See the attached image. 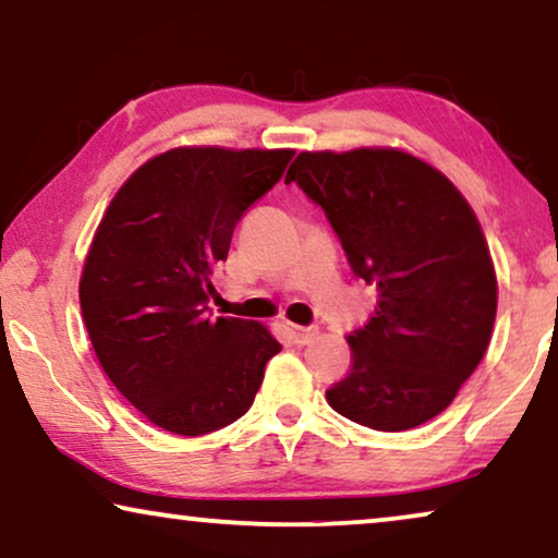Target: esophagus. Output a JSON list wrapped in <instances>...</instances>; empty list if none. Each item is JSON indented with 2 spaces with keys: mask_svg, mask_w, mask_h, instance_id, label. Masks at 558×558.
Segmentation results:
<instances>
[{
  "mask_svg": "<svg viewBox=\"0 0 558 558\" xmlns=\"http://www.w3.org/2000/svg\"><path fill=\"white\" fill-rule=\"evenodd\" d=\"M286 328V333L293 339L298 347H305V343H311L313 339L318 336V326H295V324H282Z\"/></svg>",
  "mask_w": 558,
  "mask_h": 558,
  "instance_id": "1",
  "label": "esophagus"
}]
</instances>
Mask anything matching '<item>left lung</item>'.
<instances>
[{"label":"left lung","mask_w":558,"mask_h":558,"mask_svg":"<svg viewBox=\"0 0 558 558\" xmlns=\"http://www.w3.org/2000/svg\"><path fill=\"white\" fill-rule=\"evenodd\" d=\"M354 276L379 301L349 336L354 364L326 391L356 425L402 433L437 417L490 343L498 286L483 230L447 177L397 148L298 154Z\"/></svg>","instance_id":"8db88e82"}]
</instances>
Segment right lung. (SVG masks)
Wrapping results in <instances>:
<instances>
[{"label":"right lung","mask_w":558,"mask_h":558,"mask_svg":"<svg viewBox=\"0 0 558 558\" xmlns=\"http://www.w3.org/2000/svg\"><path fill=\"white\" fill-rule=\"evenodd\" d=\"M293 151L171 148L146 161L100 219L81 311L116 389L154 425L197 437L240 420L282 349L255 320L211 318L234 225Z\"/></svg>","instance_id":"right-lung-1"}]
</instances>
